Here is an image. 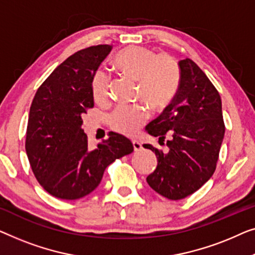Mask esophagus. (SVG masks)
Listing matches in <instances>:
<instances>
[{"label": "esophagus", "instance_id": "1", "mask_svg": "<svg viewBox=\"0 0 255 255\" xmlns=\"http://www.w3.org/2000/svg\"><path fill=\"white\" fill-rule=\"evenodd\" d=\"M132 146H134L135 151H138V150L142 149V144L138 141H136V139H134V141H132Z\"/></svg>", "mask_w": 255, "mask_h": 255}]
</instances>
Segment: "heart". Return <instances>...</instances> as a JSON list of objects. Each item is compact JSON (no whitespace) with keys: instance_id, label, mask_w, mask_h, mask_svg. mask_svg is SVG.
I'll return each mask as SVG.
<instances>
[{"instance_id":"heart-1","label":"heart","mask_w":255,"mask_h":255,"mask_svg":"<svg viewBox=\"0 0 255 255\" xmlns=\"http://www.w3.org/2000/svg\"><path fill=\"white\" fill-rule=\"evenodd\" d=\"M114 66L124 76L138 81V98L153 110H163L170 105L179 91L181 70L177 61L166 54L157 55L151 49L129 46L118 53ZM112 78L106 71L98 70L92 78V92L96 102L109 99ZM149 114L144 106H119L111 113L109 125L114 131L135 135Z\"/></svg>"}]
</instances>
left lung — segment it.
<instances>
[{
	"label": "left lung",
	"instance_id": "8db88e82",
	"mask_svg": "<svg viewBox=\"0 0 255 255\" xmlns=\"http://www.w3.org/2000/svg\"><path fill=\"white\" fill-rule=\"evenodd\" d=\"M181 82L175 98L145 127L159 142L166 135L168 152L150 144L158 164L146 177L153 191L170 200H181L206 184L216 170L225 126L220 93L191 59L179 61Z\"/></svg>",
	"mask_w": 255,
	"mask_h": 255
}]
</instances>
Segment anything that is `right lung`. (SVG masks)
<instances>
[{"instance_id":"add662e5","label":"right lung","mask_w":255,"mask_h":255,"mask_svg":"<svg viewBox=\"0 0 255 255\" xmlns=\"http://www.w3.org/2000/svg\"><path fill=\"white\" fill-rule=\"evenodd\" d=\"M111 49L110 45L91 46L70 55L32 100L25 150L38 182L57 199L90 194L110 164L134 151L127 137L113 131L90 150L82 129V116L95 105L92 78Z\"/></svg>"}]
</instances>
